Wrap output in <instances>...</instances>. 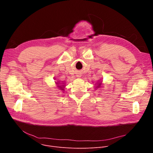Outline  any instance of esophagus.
Listing matches in <instances>:
<instances>
[{
	"mask_svg": "<svg viewBox=\"0 0 153 153\" xmlns=\"http://www.w3.org/2000/svg\"><path fill=\"white\" fill-rule=\"evenodd\" d=\"M77 77H80V76H77Z\"/></svg>",
	"mask_w": 153,
	"mask_h": 153,
	"instance_id": "34e87169",
	"label": "esophagus"
}]
</instances>
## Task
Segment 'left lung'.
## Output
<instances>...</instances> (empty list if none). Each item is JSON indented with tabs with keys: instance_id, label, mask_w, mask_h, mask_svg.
<instances>
[{
	"instance_id": "obj_1",
	"label": "left lung",
	"mask_w": 153,
	"mask_h": 153,
	"mask_svg": "<svg viewBox=\"0 0 153 153\" xmlns=\"http://www.w3.org/2000/svg\"><path fill=\"white\" fill-rule=\"evenodd\" d=\"M102 82H100V81H99V82H97V84L96 85L97 86L95 87V89H97V88H99L100 87H101V85H102Z\"/></svg>"
}]
</instances>
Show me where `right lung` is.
I'll use <instances>...</instances> for the list:
<instances>
[{
	"mask_svg": "<svg viewBox=\"0 0 153 153\" xmlns=\"http://www.w3.org/2000/svg\"><path fill=\"white\" fill-rule=\"evenodd\" d=\"M55 83H56V85H57V87H58L59 89V90L64 91V87H65V86H66L65 85V83H63V82L60 83L59 82H56Z\"/></svg>",
	"mask_w": 153,
	"mask_h": 153,
	"instance_id": "1",
	"label": "right lung"
}]
</instances>
